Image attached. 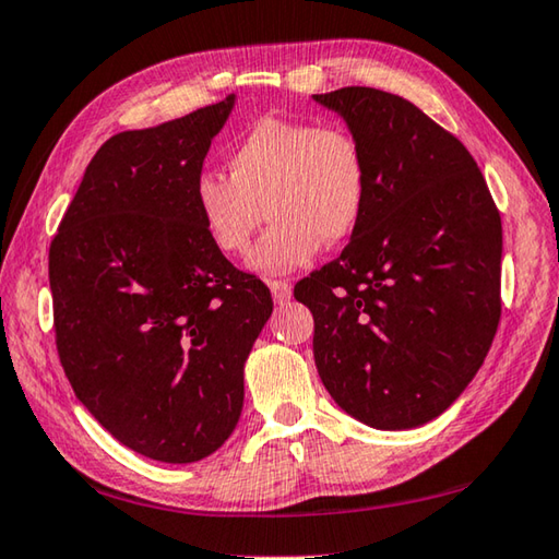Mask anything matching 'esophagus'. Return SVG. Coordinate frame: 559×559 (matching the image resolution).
<instances>
[{"mask_svg":"<svg viewBox=\"0 0 559 559\" xmlns=\"http://www.w3.org/2000/svg\"><path fill=\"white\" fill-rule=\"evenodd\" d=\"M269 288H271L273 300H276L278 306H283V302H288L290 296H293V288H290L288 281H269Z\"/></svg>","mask_w":559,"mask_h":559,"instance_id":"34e87169","label":"esophagus"}]
</instances>
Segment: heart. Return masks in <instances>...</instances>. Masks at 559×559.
Here are the masks:
<instances>
[{"label":"heart","instance_id":"heart-1","mask_svg":"<svg viewBox=\"0 0 559 559\" xmlns=\"http://www.w3.org/2000/svg\"><path fill=\"white\" fill-rule=\"evenodd\" d=\"M229 176L198 174L192 207L225 257L249 251L266 210L273 227L249 257L263 276L306 266L322 245H340L367 205V158L340 124L261 119L229 151Z\"/></svg>","mask_w":559,"mask_h":559}]
</instances>
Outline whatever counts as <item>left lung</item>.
<instances>
[{
  "instance_id": "8db88e82",
  "label": "left lung",
  "mask_w": 559,
  "mask_h": 559,
  "mask_svg": "<svg viewBox=\"0 0 559 559\" xmlns=\"http://www.w3.org/2000/svg\"><path fill=\"white\" fill-rule=\"evenodd\" d=\"M359 139L367 205L337 261L296 286L334 403L411 430L460 399L501 314V217L479 166L408 99L373 87L312 95Z\"/></svg>"
}]
</instances>
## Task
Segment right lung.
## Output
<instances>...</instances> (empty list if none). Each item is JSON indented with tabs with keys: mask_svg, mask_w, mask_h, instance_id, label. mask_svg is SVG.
I'll return each mask as SVG.
<instances>
[{
	"mask_svg": "<svg viewBox=\"0 0 559 559\" xmlns=\"http://www.w3.org/2000/svg\"><path fill=\"white\" fill-rule=\"evenodd\" d=\"M237 97L105 141L48 253L56 344L78 401L129 450L190 464L245 405L269 288L207 239L192 182Z\"/></svg>",
	"mask_w": 559,
	"mask_h": 559,
	"instance_id": "1",
	"label": "right lung"
}]
</instances>
